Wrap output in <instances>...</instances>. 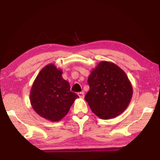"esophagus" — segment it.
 Segmentation results:
<instances>
[{
  "label": "esophagus",
  "instance_id": "1",
  "mask_svg": "<svg viewBox=\"0 0 160 160\" xmlns=\"http://www.w3.org/2000/svg\"><path fill=\"white\" fill-rule=\"evenodd\" d=\"M78 96H79L80 98H83V97H84V92H78Z\"/></svg>",
  "mask_w": 160,
  "mask_h": 160
}]
</instances>
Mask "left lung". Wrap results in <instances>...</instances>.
Returning a JSON list of instances; mask_svg holds the SVG:
<instances>
[{"instance_id":"obj_1","label":"left lung","mask_w":160,"mask_h":160,"mask_svg":"<svg viewBox=\"0 0 160 160\" xmlns=\"http://www.w3.org/2000/svg\"><path fill=\"white\" fill-rule=\"evenodd\" d=\"M90 90L85 97L92 112L102 119H110L126 109L132 88L126 72L116 64L102 61L88 79Z\"/></svg>"}]
</instances>
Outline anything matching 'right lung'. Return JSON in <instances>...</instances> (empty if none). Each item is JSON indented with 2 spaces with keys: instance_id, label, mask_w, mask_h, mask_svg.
I'll use <instances>...</instances> for the list:
<instances>
[{
  "instance_id": "1",
  "label": "right lung",
  "mask_w": 160,
  "mask_h": 160,
  "mask_svg": "<svg viewBox=\"0 0 160 160\" xmlns=\"http://www.w3.org/2000/svg\"><path fill=\"white\" fill-rule=\"evenodd\" d=\"M62 70L53 64L43 68L35 79L30 92V102L38 114L51 121L61 120L69 112L78 95L70 91Z\"/></svg>"
}]
</instances>
